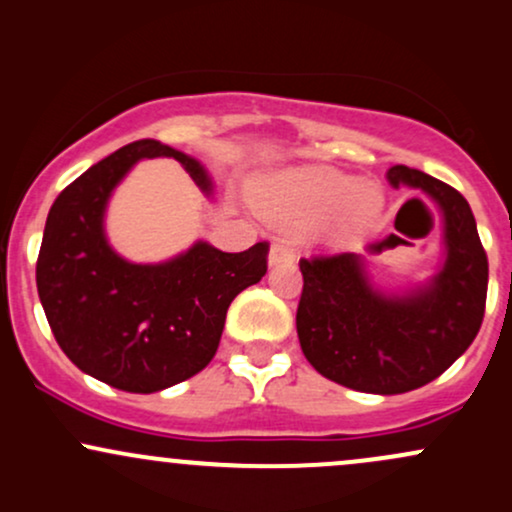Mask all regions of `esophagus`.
I'll use <instances>...</instances> for the list:
<instances>
[{"label":"esophagus","mask_w":512,"mask_h":512,"mask_svg":"<svg viewBox=\"0 0 512 512\" xmlns=\"http://www.w3.org/2000/svg\"><path fill=\"white\" fill-rule=\"evenodd\" d=\"M295 261V254L292 249L283 241H275L271 246V254H268V266H283V263H292Z\"/></svg>","instance_id":"obj_1"}]
</instances>
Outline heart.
Returning a JSON list of instances; mask_svg holds the SVG:
<instances>
[{
  "instance_id": "1",
  "label": "heart",
  "mask_w": 512,
  "mask_h": 512,
  "mask_svg": "<svg viewBox=\"0 0 512 512\" xmlns=\"http://www.w3.org/2000/svg\"><path fill=\"white\" fill-rule=\"evenodd\" d=\"M258 210L280 225L307 227L331 217L321 241L343 249L358 241L382 217L384 193L375 183L326 166H307L275 174L254 186Z\"/></svg>"
}]
</instances>
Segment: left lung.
<instances>
[{
  "label": "left lung",
  "mask_w": 512,
  "mask_h": 512,
  "mask_svg": "<svg viewBox=\"0 0 512 512\" xmlns=\"http://www.w3.org/2000/svg\"><path fill=\"white\" fill-rule=\"evenodd\" d=\"M387 181L418 188L438 205L442 263L435 275L384 290L358 254L300 261L304 358L326 380L367 394H404L440 377L479 333L488 287L486 251L464 195L401 164Z\"/></svg>",
  "instance_id": "8db88e82"
}]
</instances>
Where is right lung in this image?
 I'll return each instance as SVG.
<instances>
[{"mask_svg": "<svg viewBox=\"0 0 512 512\" xmlns=\"http://www.w3.org/2000/svg\"><path fill=\"white\" fill-rule=\"evenodd\" d=\"M181 162L203 195L212 179L198 159L137 140L84 171L45 222L36 283L55 341L86 375L132 394L162 392L198 375L220 346L234 297L266 275L268 244L225 254L208 241L162 263H132L108 244L106 208L140 159Z\"/></svg>", "mask_w": 512, "mask_h": 512, "instance_id": "obj_1", "label": "right lung"}]
</instances>
